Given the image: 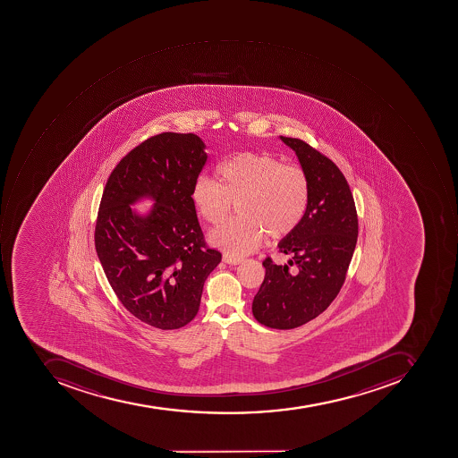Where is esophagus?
Returning <instances> with one entry per match:
<instances>
[{
  "label": "esophagus",
  "instance_id": "obj_1",
  "mask_svg": "<svg viewBox=\"0 0 458 458\" xmlns=\"http://www.w3.org/2000/svg\"><path fill=\"white\" fill-rule=\"evenodd\" d=\"M242 260V258H235V256L228 255V253L223 255V262L227 263V265H240Z\"/></svg>",
  "mask_w": 458,
  "mask_h": 458
}]
</instances>
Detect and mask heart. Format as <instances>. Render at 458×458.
I'll list each match as a JSON object with an SVG mask.
<instances>
[{
    "label": "heart",
    "mask_w": 458,
    "mask_h": 458,
    "mask_svg": "<svg viewBox=\"0 0 458 458\" xmlns=\"http://www.w3.org/2000/svg\"><path fill=\"white\" fill-rule=\"evenodd\" d=\"M217 180L198 178L191 199L208 223L225 225L237 203L241 217L210 233V242L228 255H248L262 242L287 237L310 205V186L302 168L283 165L266 153L241 152L217 167Z\"/></svg>",
    "instance_id": "b5f03b06"
}]
</instances>
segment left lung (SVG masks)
Instances as JSON below:
<instances>
[{"instance_id": "8db88e82", "label": "left lung", "mask_w": 458, "mask_h": 458, "mask_svg": "<svg viewBox=\"0 0 458 458\" xmlns=\"http://www.w3.org/2000/svg\"><path fill=\"white\" fill-rule=\"evenodd\" d=\"M280 140L293 148L308 175L310 205L298 227L278 243L299 272L266 259L252 313L266 327L288 330L310 322L337 297L357 245L358 216L350 185L330 158L303 140Z\"/></svg>"}]
</instances>
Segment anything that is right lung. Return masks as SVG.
Here are the masks:
<instances>
[{
	"instance_id": "obj_1",
	"label": "right lung",
	"mask_w": 458,
	"mask_h": 458,
	"mask_svg": "<svg viewBox=\"0 0 458 458\" xmlns=\"http://www.w3.org/2000/svg\"><path fill=\"white\" fill-rule=\"evenodd\" d=\"M206 160L195 133L152 136L118 163L101 196L95 245L106 277L128 312L161 330L192 322L221 262L191 199ZM146 195L156 206L142 218L130 205Z\"/></svg>"
}]
</instances>
